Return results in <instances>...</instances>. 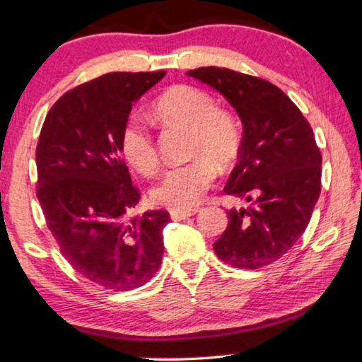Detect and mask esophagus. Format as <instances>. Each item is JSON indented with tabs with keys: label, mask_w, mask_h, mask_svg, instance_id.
<instances>
[{
	"label": "esophagus",
	"mask_w": 362,
	"mask_h": 362,
	"mask_svg": "<svg viewBox=\"0 0 362 362\" xmlns=\"http://www.w3.org/2000/svg\"><path fill=\"white\" fill-rule=\"evenodd\" d=\"M199 212V209H189V210H171V218L180 221L186 220L187 216H192Z\"/></svg>",
	"instance_id": "1"
}]
</instances>
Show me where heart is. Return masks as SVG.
<instances>
[{
  "instance_id": "heart-1",
  "label": "heart",
  "mask_w": 362,
  "mask_h": 362,
  "mask_svg": "<svg viewBox=\"0 0 362 362\" xmlns=\"http://www.w3.org/2000/svg\"><path fill=\"white\" fill-rule=\"evenodd\" d=\"M152 113L162 123L192 131V162L177 165L163 175L152 189L157 204L173 210H189L200 202L212 186L216 166L228 168L239 150V132L223 111L216 110L214 98L191 86H176L153 103ZM119 147L132 168L142 175L158 170V152L153 137L141 121L129 119L121 129Z\"/></svg>"
}]
</instances>
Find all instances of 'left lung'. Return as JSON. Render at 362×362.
I'll return each instance as SVG.
<instances>
[{"instance_id": "obj_1", "label": "left lung", "mask_w": 362, "mask_h": 362, "mask_svg": "<svg viewBox=\"0 0 362 362\" xmlns=\"http://www.w3.org/2000/svg\"><path fill=\"white\" fill-rule=\"evenodd\" d=\"M187 76L220 92L243 123L239 162L225 192L249 207L228 212L215 254L239 269H260L294 246L319 200L322 155L313 127L269 81L216 66Z\"/></svg>"}]
</instances>
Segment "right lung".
<instances>
[{
  "label": "right lung",
  "instance_id": "obj_1",
  "mask_svg": "<svg viewBox=\"0 0 362 362\" xmlns=\"http://www.w3.org/2000/svg\"><path fill=\"white\" fill-rule=\"evenodd\" d=\"M110 72L66 92L48 111L37 144V197L72 269L113 291L142 286L163 257L166 210L129 215L141 194L119 147L137 102L165 77Z\"/></svg>",
  "mask_w": 362,
  "mask_h": 362
}]
</instances>
